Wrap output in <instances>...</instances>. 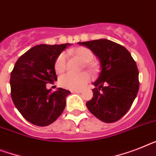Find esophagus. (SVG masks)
I'll return each mask as SVG.
<instances>
[{
	"mask_svg": "<svg viewBox=\"0 0 156 156\" xmlns=\"http://www.w3.org/2000/svg\"><path fill=\"white\" fill-rule=\"evenodd\" d=\"M81 92H82L81 90H76V89L71 90V92H73V93H80Z\"/></svg>",
	"mask_w": 156,
	"mask_h": 156,
	"instance_id": "esophagus-1",
	"label": "esophagus"
}]
</instances>
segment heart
Instances as JSON below:
<instances>
[{
  "mask_svg": "<svg viewBox=\"0 0 156 156\" xmlns=\"http://www.w3.org/2000/svg\"><path fill=\"white\" fill-rule=\"evenodd\" d=\"M70 53H74L76 56L80 59L83 62H84V66L90 70H94L96 68V64L91 60L93 58V52L88 48L78 47L73 50L69 51ZM67 56L64 52L60 53L56 58L55 61V70L57 73H63L66 69ZM90 75L86 72L83 73H68L62 76L60 78V83L61 85L67 88L70 89H80L83 87L86 83L90 80Z\"/></svg>",
  "mask_w": 156,
  "mask_h": 156,
  "instance_id": "b5f03b06",
  "label": "heart"
}]
</instances>
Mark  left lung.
<instances>
[{
	"mask_svg": "<svg viewBox=\"0 0 156 156\" xmlns=\"http://www.w3.org/2000/svg\"><path fill=\"white\" fill-rule=\"evenodd\" d=\"M98 57L101 70L93 83L90 112L105 123L119 120L129 110L140 87L136 61L125 48L107 39L79 42Z\"/></svg>",
	"mask_w": 156,
	"mask_h": 156,
	"instance_id": "8db88e82",
	"label": "left lung"
}]
</instances>
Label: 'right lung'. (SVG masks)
Returning a JSON list of instances; mask_svg holds the SVG:
<instances>
[{"label": "right lung", "instance_id": "right-lung-1", "mask_svg": "<svg viewBox=\"0 0 156 156\" xmlns=\"http://www.w3.org/2000/svg\"><path fill=\"white\" fill-rule=\"evenodd\" d=\"M70 44H39L19 57L10 76L11 97L24 119L44 127L62 114L70 91L58 87L56 92L46 84L57 80L55 61Z\"/></svg>", "mask_w": 156, "mask_h": 156}]
</instances>
